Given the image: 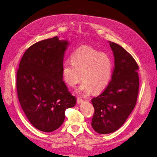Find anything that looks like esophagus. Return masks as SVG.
Listing matches in <instances>:
<instances>
[{
    "mask_svg": "<svg viewBox=\"0 0 157 157\" xmlns=\"http://www.w3.org/2000/svg\"><path fill=\"white\" fill-rule=\"evenodd\" d=\"M83 101H84V100H83L82 99L80 98H77V103H78V104H80V103H83Z\"/></svg>",
    "mask_w": 157,
    "mask_h": 157,
    "instance_id": "esophagus-1",
    "label": "esophagus"
}]
</instances>
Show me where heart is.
Wrapping results in <instances>:
<instances>
[{"mask_svg": "<svg viewBox=\"0 0 157 157\" xmlns=\"http://www.w3.org/2000/svg\"><path fill=\"white\" fill-rule=\"evenodd\" d=\"M71 60V63L66 62L63 65V78L71 87L75 86L82 79L78 92L88 95L93 90L97 93L110 82L113 62L105 52H100L90 46H82L73 52Z\"/></svg>", "mask_w": 157, "mask_h": 157, "instance_id": "1", "label": "heart"}]
</instances>
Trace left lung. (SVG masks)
I'll return each instance as SVG.
<instances>
[{
	"instance_id": "1",
	"label": "left lung",
	"mask_w": 157,
	"mask_h": 157,
	"mask_svg": "<svg viewBox=\"0 0 157 157\" xmlns=\"http://www.w3.org/2000/svg\"><path fill=\"white\" fill-rule=\"evenodd\" d=\"M115 58L110 82L99 96L92 99L94 114L92 126L107 134L117 131L134 109L139 91V67L134 58L120 45L109 41Z\"/></svg>"
}]
</instances>
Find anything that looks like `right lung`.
<instances>
[{"label": "right lung", "mask_w": 157, "mask_h": 157, "mask_svg": "<svg viewBox=\"0 0 157 157\" xmlns=\"http://www.w3.org/2000/svg\"><path fill=\"white\" fill-rule=\"evenodd\" d=\"M68 45L58 36L36 42L25 51L17 71L19 101L31 124L42 132L58 129L66 109L76 104L62 76Z\"/></svg>", "instance_id": "right-lung-1"}]
</instances>
